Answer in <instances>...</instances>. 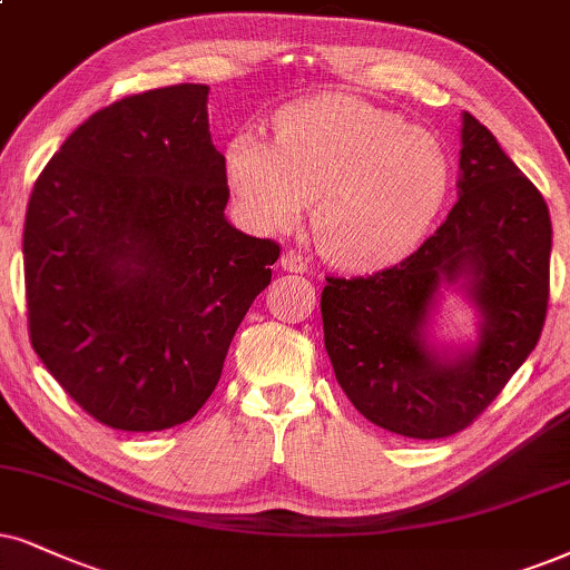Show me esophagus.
Here are the masks:
<instances>
[{
    "label": "esophagus",
    "instance_id": "1",
    "mask_svg": "<svg viewBox=\"0 0 570 570\" xmlns=\"http://www.w3.org/2000/svg\"><path fill=\"white\" fill-rule=\"evenodd\" d=\"M281 268L289 273H307V261L299 255V252L286 249L284 255H281Z\"/></svg>",
    "mask_w": 570,
    "mask_h": 570
}]
</instances>
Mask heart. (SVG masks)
I'll use <instances>...</instances> for the list:
<instances>
[{
	"mask_svg": "<svg viewBox=\"0 0 570 570\" xmlns=\"http://www.w3.org/2000/svg\"><path fill=\"white\" fill-rule=\"evenodd\" d=\"M226 181L255 232L302 218L344 268H381L413 252L452 189V157L405 115L355 97H318L281 110L273 141L242 131L228 141Z\"/></svg>",
	"mask_w": 570,
	"mask_h": 570,
	"instance_id": "b5f03b06",
	"label": "heart"
}]
</instances>
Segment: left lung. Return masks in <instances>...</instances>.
Segmentation results:
<instances>
[{
  "mask_svg": "<svg viewBox=\"0 0 570 570\" xmlns=\"http://www.w3.org/2000/svg\"><path fill=\"white\" fill-rule=\"evenodd\" d=\"M460 144V197L434 236L373 276H328L321 294L338 386L371 423L407 439L471 426L537 347L550 299L544 197L471 112ZM446 285L480 309V342L468 351L428 338Z\"/></svg>",
  "mask_w": 570,
  "mask_h": 570,
  "instance_id": "left-lung-1",
  "label": "left lung"
}]
</instances>
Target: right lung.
<instances>
[{"label":"right lung","instance_id":"1","mask_svg":"<svg viewBox=\"0 0 570 570\" xmlns=\"http://www.w3.org/2000/svg\"><path fill=\"white\" fill-rule=\"evenodd\" d=\"M205 83L94 112L28 199V334L91 417L120 431L189 421L220 381L278 244L226 220V157Z\"/></svg>","mask_w":570,"mask_h":570}]
</instances>
